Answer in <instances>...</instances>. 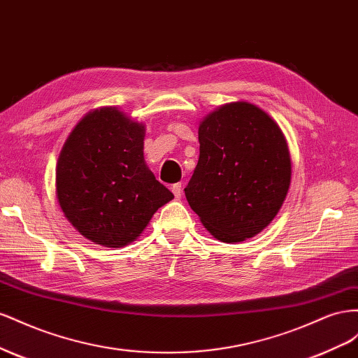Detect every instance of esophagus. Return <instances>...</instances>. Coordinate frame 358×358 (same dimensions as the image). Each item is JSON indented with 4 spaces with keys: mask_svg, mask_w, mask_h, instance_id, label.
Here are the masks:
<instances>
[{
    "mask_svg": "<svg viewBox=\"0 0 358 358\" xmlns=\"http://www.w3.org/2000/svg\"><path fill=\"white\" fill-rule=\"evenodd\" d=\"M171 189H172L173 196H176V198H181V195H182V186H181V182H177V185H173Z\"/></svg>",
    "mask_w": 358,
    "mask_h": 358,
    "instance_id": "1",
    "label": "esophagus"
}]
</instances>
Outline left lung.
I'll return each mask as SVG.
<instances>
[{
    "label": "left lung",
    "mask_w": 358,
    "mask_h": 358,
    "mask_svg": "<svg viewBox=\"0 0 358 358\" xmlns=\"http://www.w3.org/2000/svg\"><path fill=\"white\" fill-rule=\"evenodd\" d=\"M199 160L185 189L214 238L237 243L267 228L291 185V156L280 127L248 101L213 110L198 129Z\"/></svg>",
    "instance_id": "8db88e82"
}]
</instances>
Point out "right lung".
I'll return each instance as SVG.
<instances>
[{
    "instance_id": "obj_1",
    "label": "right lung",
    "mask_w": 358,
    "mask_h": 358,
    "mask_svg": "<svg viewBox=\"0 0 358 358\" xmlns=\"http://www.w3.org/2000/svg\"><path fill=\"white\" fill-rule=\"evenodd\" d=\"M145 126L117 108L80 120L61 150L55 187L67 220L105 248L135 241L173 195L144 160Z\"/></svg>"
}]
</instances>
